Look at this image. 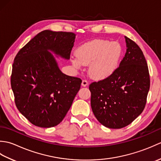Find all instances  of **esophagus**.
I'll return each mask as SVG.
<instances>
[{
	"instance_id": "esophagus-1",
	"label": "esophagus",
	"mask_w": 161,
	"mask_h": 161,
	"mask_svg": "<svg viewBox=\"0 0 161 161\" xmlns=\"http://www.w3.org/2000/svg\"><path fill=\"white\" fill-rule=\"evenodd\" d=\"M88 81L86 80H83L82 82H81V86H84V87H86V86H88Z\"/></svg>"
}]
</instances>
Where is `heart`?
Segmentation results:
<instances>
[{
  "label": "heart",
  "mask_w": 161,
  "mask_h": 161,
  "mask_svg": "<svg viewBox=\"0 0 161 161\" xmlns=\"http://www.w3.org/2000/svg\"><path fill=\"white\" fill-rule=\"evenodd\" d=\"M123 49L118 42L96 39L78 47L73 57L75 66L90 64L89 73L95 79H105L114 74L119 67Z\"/></svg>",
  "instance_id": "obj_1"
}]
</instances>
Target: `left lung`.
<instances>
[{
    "instance_id": "obj_1",
    "label": "left lung",
    "mask_w": 161,
    "mask_h": 161,
    "mask_svg": "<svg viewBox=\"0 0 161 161\" xmlns=\"http://www.w3.org/2000/svg\"><path fill=\"white\" fill-rule=\"evenodd\" d=\"M126 52L110 77L90 84L93 114L102 125L121 129L144 110L149 90L147 64L140 47L125 36Z\"/></svg>"
}]
</instances>
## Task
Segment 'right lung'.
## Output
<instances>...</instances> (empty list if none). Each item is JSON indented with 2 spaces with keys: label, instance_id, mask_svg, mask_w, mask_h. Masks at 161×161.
Listing matches in <instances>:
<instances>
[{
  "label": "right lung",
  "instance_id": "obj_1",
  "mask_svg": "<svg viewBox=\"0 0 161 161\" xmlns=\"http://www.w3.org/2000/svg\"><path fill=\"white\" fill-rule=\"evenodd\" d=\"M75 34L46 30L19 50L11 86L20 114L36 126L50 128L63 120L80 88V78L64 74L55 57L68 60Z\"/></svg>",
  "mask_w": 161,
  "mask_h": 161
}]
</instances>
